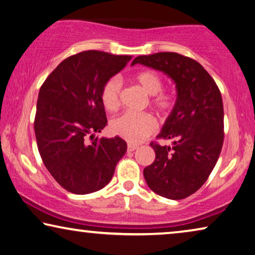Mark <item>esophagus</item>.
Returning <instances> with one entry per match:
<instances>
[{"mask_svg": "<svg viewBox=\"0 0 255 255\" xmlns=\"http://www.w3.org/2000/svg\"><path fill=\"white\" fill-rule=\"evenodd\" d=\"M137 148H138V146H137V145H134V144H128V146H127L128 152H134L135 149H137Z\"/></svg>", "mask_w": 255, "mask_h": 255, "instance_id": "esophagus-1", "label": "esophagus"}]
</instances>
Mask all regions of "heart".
Wrapping results in <instances>:
<instances>
[{
  "label": "heart",
  "instance_id": "b5f03b06",
  "mask_svg": "<svg viewBox=\"0 0 255 255\" xmlns=\"http://www.w3.org/2000/svg\"><path fill=\"white\" fill-rule=\"evenodd\" d=\"M135 82L145 93L152 95V104L157 111L165 112L172 106L171 96L162 90V79L153 71H142L135 76ZM121 83L119 78L109 79L101 92V101L108 111H115L120 103ZM111 131L130 143H139L152 135L156 129V121L148 113L125 112L111 120Z\"/></svg>",
  "mask_w": 255,
  "mask_h": 255
}]
</instances>
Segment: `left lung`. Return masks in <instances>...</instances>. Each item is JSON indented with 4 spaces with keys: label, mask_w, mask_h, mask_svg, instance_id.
Listing matches in <instances>:
<instances>
[{
    "label": "left lung",
    "mask_w": 255,
    "mask_h": 255,
    "mask_svg": "<svg viewBox=\"0 0 255 255\" xmlns=\"http://www.w3.org/2000/svg\"><path fill=\"white\" fill-rule=\"evenodd\" d=\"M143 64L167 75L176 85L175 106L159 138L171 146L151 143L155 160L144 169L146 184L170 200L195 193L213 170L224 143V104L217 84L201 64L173 52L140 55L131 66Z\"/></svg>",
    "instance_id": "obj_1"
}]
</instances>
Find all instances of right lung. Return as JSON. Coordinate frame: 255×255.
Here are the masks:
<instances>
[{"label":"right lung","instance_id":"add662e5","mask_svg":"<svg viewBox=\"0 0 255 255\" xmlns=\"http://www.w3.org/2000/svg\"><path fill=\"white\" fill-rule=\"evenodd\" d=\"M130 55L85 51L51 72L38 93L34 129L44 165L68 192L102 189L127 151L119 136L95 137L108 120L101 92L126 67Z\"/></svg>","mask_w":255,"mask_h":255}]
</instances>
